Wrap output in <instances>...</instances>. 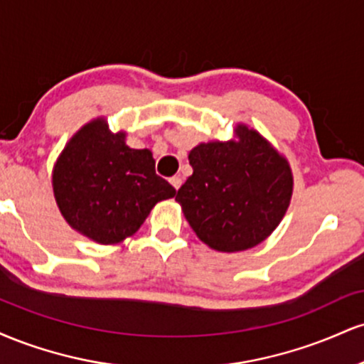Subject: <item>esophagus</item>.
I'll return each mask as SVG.
<instances>
[{"mask_svg": "<svg viewBox=\"0 0 364 364\" xmlns=\"http://www.w3.org/2000/svg\"><path fill=\"white\" fill-rule=\"evenodd\" d=\"M169 183H171V185H173L174 190H178V188L181 186V178H179V176H173V178L169 179Z\"/></svg>", "mask_w": 364, "mask_h": 364, "instance_id": "1", "label": "esophagus"}]
</instances>
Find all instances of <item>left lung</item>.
I'll return each mask as SVG.
<instances>
[{
    "label": "left lung",
    "instance_id": "8db88e82",
    "mask_svg": "<svg viewBox=\"0 0 364 364\" xmlns=\"http://www.w3.org/2000/svg\"><path fill=\"white\" fill-rule=\"evenodd\" d=\"M237 141L200 144L190 152L193 174L176 200L191 229L217 252H243L262 243L289 207L287 161L260 133L240 124Z\"/></svg>",
    "mask_w": 364,
    "mask_h": 364
}]
</instances>
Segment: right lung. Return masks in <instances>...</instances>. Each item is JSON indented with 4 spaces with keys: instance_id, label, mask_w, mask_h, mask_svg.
<instances>
[{
    "instance_id": "right-lung-1",
    "label": "right lung",
    "mask_w": 364,
    "mask_h": 364,
    "mask_svg": "<svg viewBox=\"0 0 364 364\" xmlns=\"http://www.w3.org/2000/svg\"><path fill=\"white\" fill-rule=\"evenodd\" d=\"M53 190L66 223L101 245L139 231L154 205L176 190L156 174L147 149H129L124 133L104 119L85 124L68 141L53 171Z\"/></svg>"
}]
</instances>
